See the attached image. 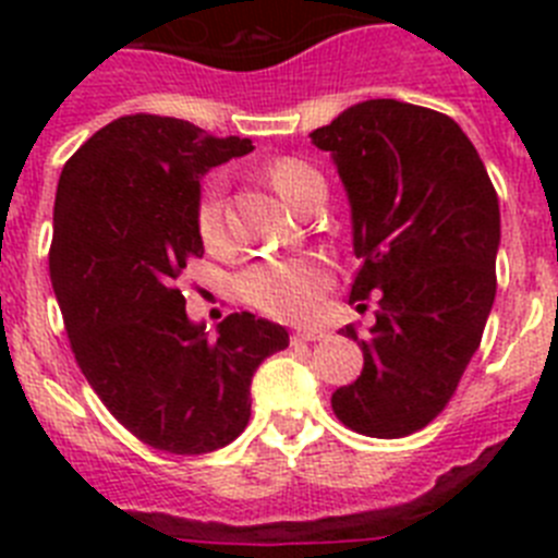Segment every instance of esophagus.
<instances>
[{
    "mask_svg": "<svg viewBox=\"0 0 558 558\" xmlns=\"http://www.w3.org/2000/svg\"><path fill=\"white\" fill-rule=\"evenodd\" d=\"M322 338H327V329L304 327V329H295L293 332V340H310V343H313V340H322Z\"/></svg>",
    "mask_w": 558,
    "mask_h": 558,
    "instance_id": "esophagus-1",
    "label": "esophagus"
}]
</instances>
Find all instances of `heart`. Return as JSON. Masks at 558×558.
Instances as JSON below:
<instances>
[{"instance_id":"obj_1","label":"heart","mask_w":558,"mask_h":558,"mask_svg":"<svg viewBox=\"0 0 558 558\" xmlns=\"http://www.w3.org/2000/svg\"><path fill=\"white\" fill-rule=\"evenodd\" d=\"M268 181L290 206L302 209L310 190L324 184L318 170L302 159H276L268 167ZM195 229L206 245L223 243V179L211 175L204 181L195 204ZM332 284V274L315 256H288V259H263L254 263L236 279V293L251 307L263 310L274 318L302 322L310 318Z\"/></svg>"}]
</instances>
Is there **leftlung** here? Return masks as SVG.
<instances>
[{
	"mask_svg": "<svg viewBox=\"0 0 558 558\" xmlns=\"http://www.w3.org/2000/svg\"><path fill=\"white\" fill-rule=\"evenodd\" d=\"M310 136L332 153L352 204L349 302L379 290L374 327L340 329L363 347V372L332 393V411L363 436H411L445 411L481 347L497 290V192L466 133L433 108L366 100Z\"/></svg>",
	"mask_w": 558,
	"mask_h": 558,
	"instance_id": "obj_1",
	"label": "left lung"
}]
</instances>
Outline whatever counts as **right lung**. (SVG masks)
<instances>
[{
    "label": "right lung",
    "instance_id": "1",
    "mask_svg": "<svg viewBox=\"0 0 558 558\" xmlns=\"http://www.w3.org/2000/svg\"><path fill=\"white\" fill-rule=\"evenodd\" d=\"M254 150L159 113H128L63 165L49 276L88 386L125 430L172 456L234 441L251 418V377L288 329L231 313L209 338L179 290L204 256L201 175Z\"/></svg>",
    "mask_w": 558,
    "mask_h": 558
}]
</instances>
